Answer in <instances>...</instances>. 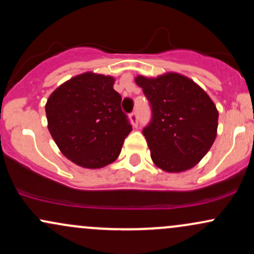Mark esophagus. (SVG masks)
<instances>
[{"instance_id":"esophagus-1","label":"esophagus","mask_w":254,"mask_h":254,"mask_svg":"<svg viewBox=\"0 0 254 254\" xmlns=\"http://www.w3.org/2000/svg\"><path fill=\"white\" fill-rule=\"evenodd\" d=\"M130 121H131V123H132V125L135 127H137V125H138V115H137L136 111L130 115Z\"/></svg>"}]
</instances>
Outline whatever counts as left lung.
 I'll list each match as a JSON object with an SVG mask.
<instances>
[{"label": "left lung", "instance_id": "8db88e82", "mask_svg": "<svg viewBox=\"0 0 254 254\" xmlns=\"http://www.w3.org/2000/svg\"><path fill=\"white\" fill-rule=\"evenodd\" d=\"M135 81L151 107V121L142 131L151 160L171 173L190 170L216 138L215 104L198 84L177 72Z\"/></svg>", "mask_w": 254, "mask_h": 254}]
</instances>
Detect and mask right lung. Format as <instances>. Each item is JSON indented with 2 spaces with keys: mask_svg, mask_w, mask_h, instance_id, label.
Segmentation results:
<instances>
[{
  "mask_svg": "<svg viewBox=\"0 0 254 254\" xmlns=\"http://www.w3.org/2000/svg\"><path fill=\"white\" fill-rule=\"evenodd\" d=\"M113 83L111 76L84 72L61 84L45 105L52 138L81 167L101 168L115 161L132 130Z\"/></svg>",
  "mask_w": 254,
  "mask_h": 254,
  "instance_id": "add662e5",
  "label": "right lung"
}]
</instances>
